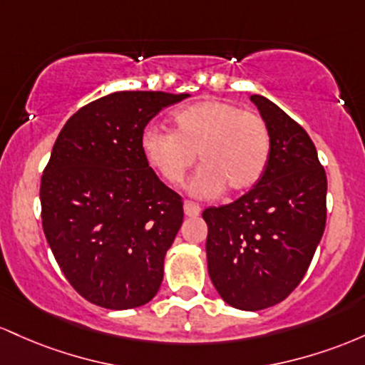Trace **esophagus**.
<instances>
[{
  "mask_svg": "<svg viewBox=\"0 0 365 365\" xmlns=\"http://www.w3.org/2000/svg\"><path fill=\"white\" fill-rule=\"evenodd\" d=\"M200 212H202V207H200L198 203L190 202V200H186V202H184V214H186L187 217L200 215Z\"/></svg>",
  "mask_w": 365,
  "mask_h": 365,
  "instance_id": "34e87169",
  "label": "esophagus"
}]
</instances>
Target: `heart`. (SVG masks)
Segmentation results:
<instances>
[{
    "label": "heart",
    "instance_id": "heart-1",
    "mask_svg": "<svg viewBox=\"0 0 365 365\" xmlns=\"http://www.w3.org/2000/svg\"><path fill=\"white\" fill-rule=\"evenodd\" d=\"M174 130L148 128L143 133L145 160L170 186H179L200 157L202 169L191 193L214 198L229 191L247 193L260 181L271 158V133L259 113L229 101L202 100L178 110Z\"/></svg>",
    "mask_w": 365,
    "mask_h": 365
}]
</instances>
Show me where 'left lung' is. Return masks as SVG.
<instances>
[{
    "label": "left lung",
    "mask_w": 365,
    "mask_h": 365,
    "mask_svg": "<svg viewBox=\"0 0 365 365\" xmlns=\"http://www.w3.org/2000/svg\"><path fill=\"white\" fill-rule=\"evenodd\" d=\"M271 158L255 187L236 202L208 207V274L224 302L262 310L284 300L304 279L326 227L327 179L312 139L260 94Z\"/></svg>",
    "instance_id": "8db88e82"
}]
</instances>
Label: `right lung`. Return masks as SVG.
Instances as JSON below:
<instances>
[{
	"label": "right lung",
	"instance_id": "right-lung-1",
	"mask_svg": "<svg viewBox=\"0 0 365 365\" xmlns=\"http://www.w3.org/2000/svg\"><path fill=\"white\" fill-rule=\"evenodd\" d=\"M190 94L118 91L77 110L41 178L44 236L81 297L112 310L148 304L182 224V198L145 160L146 124Z\"/></svg>",
	"mask_w": 365,
	"mask_h": 365
}]
</instances>
